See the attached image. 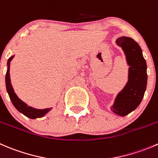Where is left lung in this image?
Segmentation results:
<instances>
[{"label":"left lung","instance_id":"8db88e82","mask_svg":"<svg viewBox=\"0 0 158 158\" xmlns=\"http://www.w3.org/2000/svg\"><path fill=\"white\" fill-rule=\"evenodd\" d=\"M116 44L124 52L129 68L128 82L118 93L111 110L124 116L134 111L141 102L147 87V63L140 45L131 38L120 37Z\"/></svg>","mask_w":158,"mask_h":158}]
</instances>
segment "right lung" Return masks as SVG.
<instances>
[{
  "mask_svg": "<svg viewBox=\"0 0 158 158\" xmlns=\"http://www.w3.org/2000/svg\"><path fill=\"white\" fill-rule=\"evenodd\" d=\"M14 56H11L7 60V70L5 76V82H6V88H7V92L9 95L10 100H11L12 103L15 106V108L20 112V113H23L24 116L27 117L31 118V119H36V118H40L45 116L46 113H48L52 108H47L43 109V110H38V109L33 108L31 106H29L24 102L19 99L16 93H15L12 87L11 83H10V61L13 59Z\"/></svg>",
  "mask_w": 158,
  "mask_h": 158,
  "instance_id": "add662e5",
  "label": "right lung"
}]
</instances>
